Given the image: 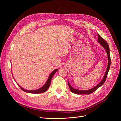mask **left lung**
<instances>
[{
  "label": "left lung",
  "instance_id": "1",
  "mask_svg": "<svg viewBox=\"0 0 121 121\" xmlns=\"http://www.w3.org/2000/svg\"><path fill=\"white\" fill-rule=\"evenodd\" d=\"M98 42L100 43V44L104 47V49L106 50V52H107V54H108V68H107V70H106V72L105 73V75H104V77L103 79H102V81L99 83L97 86H96L95 87H94V88H93L91 89L90 90H79L74 89V88H73L70 85V84H69V83H68L69 89H70L71 91L73 93L77 94H89L90 93H92V92H94V91L96 90L99 87H100L102 85V84H103L105 82L106 79H107L108 72V71L109 69V68H110L111 61L109 46L108 45L107 42L106 41L104 38H102L99 34H98Z\"/></svg>",
  "mask_w": 121,
  "mask_h": 121
}]
</instances>
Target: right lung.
I'll return each mask as SVG.
<instances>
[{"label":"right lung","instance_id":"1","mask_svg":"<svg viewBox=\"0 0 121 121\" xmlns=\"http://www.w3.org/2000/svg\"><path fill=\"white\" fill-rule=\"evenodd\" d=\"M57 71V69H56L55 70H54L51 74H50L49 77L48 78V80H47V82L45 84V85H44L42 87H41V88H39L37 90H25L23 88H22L21 87L19 86V87L21 88V89L23 91H25V92H28V93H34V94H38V93H42L45 92L46 90L48 89V88L50 85V83L51 81H52V77L54 75L55 73H56V72Z\"/></svg>","mask_w":121,"mask_h":121}]
</instances>
